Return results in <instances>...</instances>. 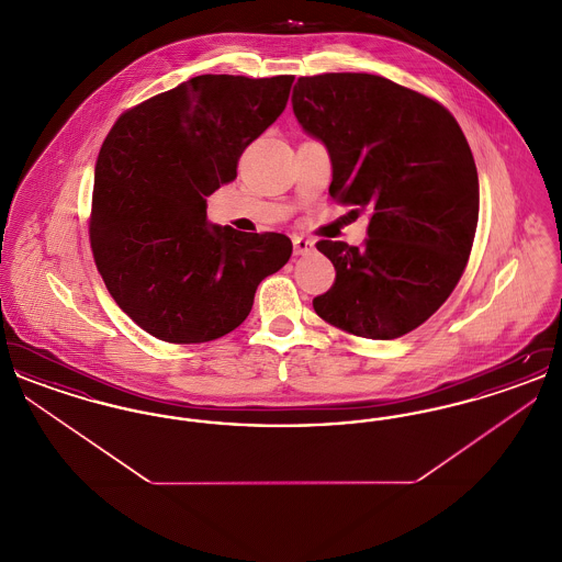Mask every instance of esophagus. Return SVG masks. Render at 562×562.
Listing matches in <instances>:
<instances>
[{"instance_id":"obj_1","label":"esophagus","mask_w":562,"mask_h":562,"mask_svg":"<svg viewBox=\"0 0 562 562\" xmlns=\"http://www.w3.org/2000/svg\"><path fill=\"white\" fill-rule=\"evenodd\" d=\"M294 255H307L314 250V241L303 238V236H294L293 238Z\"/></svg>"}]
</instances>
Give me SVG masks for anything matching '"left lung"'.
Returning a JSON list of instances; mask_svg holds the SVG:
<instances>
[{
  "label": "left lung",
  "mask_w": 562,
  "mask_h": 562,
  "mask_svg": "<svg viewBox=\"0 0 562 562\" xmlns=\"http://www.w3.org/2000/svg\"><path fill=\"white\" fill-rule=\"evenodd\" d=\"M293 111L330 154V198L371 213L360 248L316 244L337 271L316 314L364 339L415 330L453 293L479 225V172L457 120L371 74L299 78Z\"/></svg>",
  "instance_id": "8db88e82"
}]
</instances>
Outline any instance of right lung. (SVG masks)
<instances>
[{"label":"right lung","instance_id":"right-lung-1","mask_svg":"<svg viewBox=\"0 0 562 562\" xmlns=\"http://www.w3.org/2000/svg\"><path fill=\"white\" fill-rule=\"evenodd\" d=\"M294 76H198L124 111L94 168L90 248L109 294L166 344L218 339L284 268V234L206 223V198L286 108Z\"/></svg>","mask_w":562,"mask_h":562}]
</instances>
